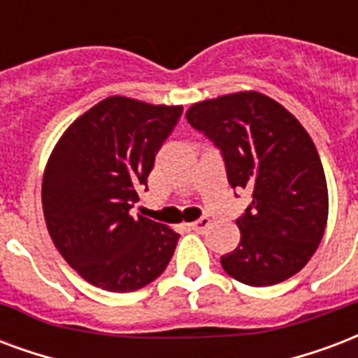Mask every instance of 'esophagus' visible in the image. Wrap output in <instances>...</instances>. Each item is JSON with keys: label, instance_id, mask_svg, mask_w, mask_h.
<instances>
[{"label": "esophagus", "instance_id": "obj_1", "mask_svg": "<svg viewBox=\"0 0 358 358\" xmlns=\"http://www.w3.org/2000/svg\"><path fill=\"white\" fill-rule=\"evenodd\" d=\"M209 227H211V219H209V217H201V219H198L196 222L190 224V228H192L194 232H206Z\"/></svg>", "mask_w": 358, "mask_h": 358}]
</instances>
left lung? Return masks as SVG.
Segmentation results:
<instances>
[{
    "label": "left lung",
    "mask_w": 358,
    "mask_h": 358,
    "mask_svg": "<svg viewBox=\"0 0 358 358\" xmlns=\"http://www.w3.org/2000/svg\"><path fill=\"white\" fill-rule=\"evenodd\" d=\"M187 120L220 150L230 187L251 190L236 220L240 245L220 257L224 271L251 287L292 278L317 251L329 219L324 169L310 134L255 90L198 101Z\"/></svg>",
    "instance_id": "8db88e82"
}]
</instances>
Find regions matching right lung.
Returning a JSON list of instances; mask_svg holds the SVG:
<instances>
[{
    "instance_id": "add662e5",
    "label": "right lung",
    "mask_w": 358,
    "mask_h": 358,
    "mask_svg": "<svg viewBox=\"0 0 358 358\" xmlns=\"http://www.w3.org/2000/svg\"><path fill=\"white\" fill-rule=\"evenodd\" d=\"M181 113L111 96L80 115L48 158L41 189L48 234L94 287L138 291L173 257L179 234L143 215L134 219L130 209Z\"/></svg>"
}]
</instances>
